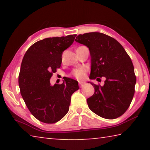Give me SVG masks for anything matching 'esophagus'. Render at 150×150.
<instances>
[{"instance_id":"1","label":"esophagus","mask_w":150,"mask_h":150,"mask_svg":"<svg viewBox=\"0 0 150 150\" xmlns=\"http://www.w3.org/2000/svg\"><path fill=\"white\" fill-rule=\"evenodd\" d=\"M79 84L80 87H83V86L85 85V82H82V81H79Z\"/></svg>"}]
</instances>
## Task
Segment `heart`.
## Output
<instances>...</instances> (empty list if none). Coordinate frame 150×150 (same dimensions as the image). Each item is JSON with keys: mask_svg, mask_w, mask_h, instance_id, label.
I'll use <instances>...</instances> for the list:
<instances>
[{"mask_svg": "<svg viewBox=\"0 0 150 150\" xmlns=\"http://www.w3.org/2000/svg\"><path fill=\"white\" fill-rule=\"evenodd\" d=\"M86 72H87V70H86L85 68L79 67L73 70L72 74L77 79H83L85 77Z\"/></svg>", "mask_w": 150, "mask_h": 150, "instance_id": "obj_1", "label": "heart"}]
</instances>
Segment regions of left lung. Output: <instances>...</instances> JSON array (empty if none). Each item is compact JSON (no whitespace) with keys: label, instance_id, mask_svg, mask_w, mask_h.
Wrapping results in <instances>:
<instances>
[{"label":"left lung","instance_id":"left-lung-1","mask_svg":"<svg viewBox=\"0 0 150 150\" xmlns=\"http://www.w3.org/2000/svg\"><path fill=\"white\" fill-rule=\"evenodd\" d=\"M75 41L90 51L91 79L106 78L103 86L91 83L95 93L87 98L88 107L104 118L122 116L130 106L135 92L136 77L130 56L117 40L103 33L79 34Z\"/></svg>","mask_w":150,"mask_h":150}]
</instances>
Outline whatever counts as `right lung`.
<instances>
[{"label": "right lung", "mask_w": 150, "mask_h": 150, "mask_svg": "<svg viewBox=\"0 0 150 150\" xmlns=\"http://www.w3.org/2000/svg\"><path fill=\"white\" fill-rule=\"evenodd\" d=\"M76 35L40 40L28 48L22 59L18 76L20 93L32 115L42 122L54 124L64 117L72 94L79 89L77 81L70 78L62 84H50L53 73L61 67L63 51Z\"/></svg>", "instance_id": "1"}]
</instances>
